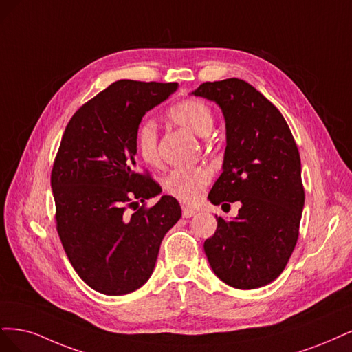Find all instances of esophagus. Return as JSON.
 Here are the masks:
<instances>
[{
  "label": "esophagus",
  "mask_w": 352,
  "mask_h": 352,
  "mask_svg": "<svg viewBox=\"0 0 352 352\" xmlns=\"http://www.w3.org/2000/svg\"><path fill=\"white\" fill-rule=\"evenodd\" d=\"M195 214H196V210H195V209L183 206V217H184V218H191V217H195Z\"/></svg>",
  "instance_id": "1"
}]
</instances>
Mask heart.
<instances>
[{"instance_id":"b5f03b06","label":"heart","mask_w":352,"mask_h":352,"mask_svg":"<svg viewBox=\"0 0 352 352\" xmlns=\"http://www.w3.org/2000/svg\"><path fill=\"white\" fill-rule=\"evenodd\" d=\"M169 118L179 127H184L200 138H206L214 122L212 109L199 99H187L174 105L169 111ZM135 147L144 164L151 166L161 164L160 138H157V129L153 121L140 124L135 134ZM210 178L212 171L208 166L177 168L165 177L164 188L168 195L179 201L192 205L200 199L203 188L208 186Z\"/></svg>"}]
</instances>
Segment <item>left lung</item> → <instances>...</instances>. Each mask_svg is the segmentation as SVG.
I'll return each mask as SVG.
<instances>
[{
	"instance_id": "8db88e82",
	"label": "left lung",
	"mask_w": 352,
	"mask_h": 352,
	"mask_svg": "<svg viewBox=\"0 0 352 352\" xmlns=\"http://www.w3.org/2000/svg\"><path fill=\"white\" fill-rule=\"evenodd\" d=\"M191 95L218 104L225 118L222 174L209 200L241 203L232 221L217 217L218 228L203 245L209 265L230 287H265L282 274L298 240V147L279 109L241 78L206 82Z\"/></svg>"
}]
</instances>
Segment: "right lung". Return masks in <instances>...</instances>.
I'll return each mask as SVG.
<instances>
[{"mask_svg":"<svg viewBox=\"0 0 352 352\" xmlns=\"http://www.w3.org/2000/svg\"><path fill=\"white\" fill-rule=\"evenodd\" d=\"M177 89L118 80L86 102L63 134L51 173L56 231L77 275L105 296L144 285L165 234L181 218L171 196L129 212L162 191L138 173L135 134L146 112Z\"/></svg>","mask_w":352,"mask_h":352,"instance_id":"add662e5","label":"right lung"}]
</instances>
